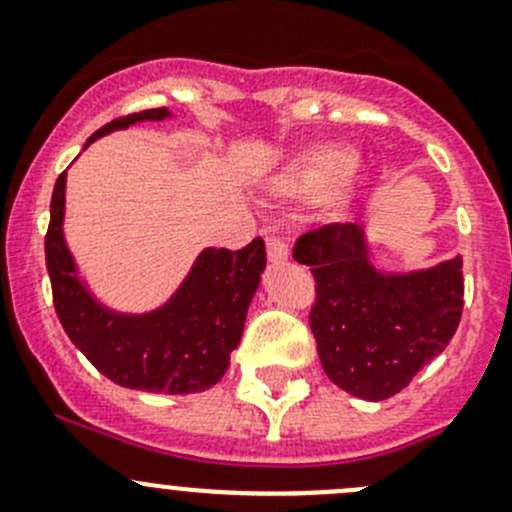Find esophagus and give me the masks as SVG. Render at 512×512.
Listing matches in <instances>:
<instances>
[{
  "mask_svg": "<svg viewBox=\"0 0 512 512\" xmlns=\"http://www.w3.org/2000/svg\"><path fill=\"white\" fill-rule=\"evenodd\" d=\"M287 257H289L287 242L277 235L267 237V260L275 262V265H280V262H287Z\"/></svg>",
  "mask_w": 512,
  "mask_h": 512,
  "instance_id": "1",
  "label": "esophagus"
}]
</instances>
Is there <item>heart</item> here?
<instances>
[{
    "mask_svg": "<svg viewBox=\"0 0 512 512\" xmlns=\"http://www.w3.org/2000/svg\"><path fill=\"white\" fill-rule=\"evenodd\" d=\"M364 163L339 143H312L272 175L270 190L287 203L317 200L319 215L329 223L347 218L359 195Z\"/></svg>",
    "mask_w": 512,
    "mask_h": 512,
    "instance_id": "obj_1",
    "label": "heart"
}]
</instances>
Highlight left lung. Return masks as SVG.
<instances>
[{
  "instance_id": "8db88e82",
  "label": "left lung",
  "mask_w": 512,
  "mask_h": 512,
  "mask_svg": "<svg viewBox=\"0 0 512 512\" xmlns=\"http://www.w3.org/2000/svg\"><path fill=\"white\" fill-rule=\"evenodd\" d=\"M294 260L312 267L317 282L309 327L324 374L359 399L406 389L461 322V255L426 270H381L364 227L347 223L299 237Z\"/></svg>"
}]
</instances>
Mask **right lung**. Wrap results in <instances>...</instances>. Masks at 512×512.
<instances>
[{"instance_id":"right-lung-1","label":"right lung","mask_w":512,"mask_h":512,"mask_svg":"<svg viewBox=\"0 0 512 512\" xmlns=\"http://www.w3.org/2000/svg\"><path fill=\"white\" fill-rule=\"evenodd\" d=\"M173 118L168 108L133 113L98 128L84 148L113 131ZM66 173L51 195L46 270L59 322L81 354L118 386L151 394H195L218 384L245 329L267 255L260 237L242 250L205 247L178 289L151 312H118L91 292L64 237Z\"/></svg>"}]
</instances>
